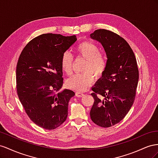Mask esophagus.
Returning a JSON list of instances; mask_svg holds the SVG:
<instances>
[{"label": "esophagus", "instance_id": "1", "mask_svg": "<svg viewBox=\"0 0 158 158\" xmlns=\"http://www.w3.org/2000/svg\"><path fill=\"white\" fill-rule=\"evenodd\" d=\"M75 94H76V96H77V97H83V96L84 95V93H82V92L77 91V92L75 93Z\"/></svg>", "mask_w": 158, "mask_h": 158}]
</instances>
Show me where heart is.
Here are the masks:
<instances>
[{"label":"heart","instance_id":"obj_1","mask_svg":"<svg viewBox=\"0 0 158 158\" xmlns=\"http://www.w3.org/2000/svg\"><path fill=\"white\" fill-rule=\"evenodd\" d=\"M75 52L79 56L86 58L84 67V73L75 74L67 81L69 89L77 91H85L91 86L94 81V76L100 78L104 75L107 68L108 60L105 54L99 52L96 44L90 41L81 42L75 48ZM73 58L68 52L63 54L60 65L62 71L67 75L72 72Z\"/></svg>","mask_w":158,"mask_h":158}]
</instances>
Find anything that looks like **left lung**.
Masks as SVG:
<instances>
[{
  "label": "left lung",
  "instance_id": "obj_1",
  "mask_svg": "<svg viewBox=\"0 0 158 158\" xmlns=\"http://www.w3.org/2000/svg\"><path fill=\"white\" fill-rule=\"evenodd\" d=\"M90 36L100 42L106 54V71L93 87L94 104L90 116L103 128L118 123L133 105L139 79L136 57L128 42L111 31L96 30ZM102 96L103 99L98 98Z\"/></svg>",
  "mask_w": 158,
  "mask_h": 158
}]
</instances>
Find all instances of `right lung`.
<instances>
[{
	"mask_svg": "<svg viewBox=\"0 0 158 158\" xmlns=\"http://www.w3.org/2000/svg\"><path fill=\"white\" fill-rule=\"evenodd\" d=\"M76 41L75 35L42 34L28 42L18 61V96L30 120L44 129H56L67 119L75 93L60 91L64 79L60 60Z\"/></svg>",
	"mask_w": 158,
	"mask_h": 158,
	"instance_id": "add662e5",
	"label": "right lung"
}]
</instances>
